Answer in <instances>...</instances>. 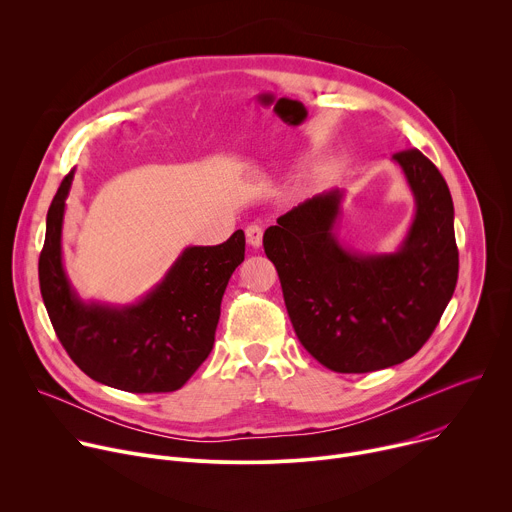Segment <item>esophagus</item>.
<instances>
[{
	"instance_id": "1",
	"label": "esophagus",
	"mask_w": 512,
	"mask_h": 512,
	"mask_svg": "<svg viewBox=\"0 0 512 512\" xmlns=\"http://www.w3.org/2000/svg\"><path fill=\"white\" fill-rule=\"evenodd\" d=\"M245 235H247V243L251 245V247H261V241H263V229L259 227V225H249L247 229H245Z\"/></svg>"
}]
</instances>
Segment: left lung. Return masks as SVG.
<instances>
[{
  "mask_svg": "<svg viewBox=\"0 0 512 512\" xmlns=\"http://www.w3.org/2000/svg\"><path fill=\"white\" fill-rule=\"evenodd\" d=\"M391 160L415 200L397 251L360 253L340 243L338 188L291 208L263 235L300 342L336 373H371L411 358L456 289L454 202L444 176L419 150Z\"/></svg>",
  "mask_w": 512,
  "mask_h": 512,
  "instance_id": "left-lung-1",
  "label": "left lung"
}]
</instances>
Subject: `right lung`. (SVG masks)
Returning <instances> with one entry per match:
<instances>
[{
    "label": "right lung",
    "instance_id": "1",
    "mask_svg": "<svg viewBox=\"0 0 512 512\" xmlns=\"http://www.w3.org/2000/svg\"><path fill=\"white\" fill-rule=\"evenodd\" d=\"M75 170L64 176L46 216L38 261L40 291L58 340L93 381L129 393L178 391L206 360L245 233L214 247H186L139 302H85L62 263V223Z\"/></svg>",
    "mask_w": 512,
    "mask_h": 512
}]
</instances>
